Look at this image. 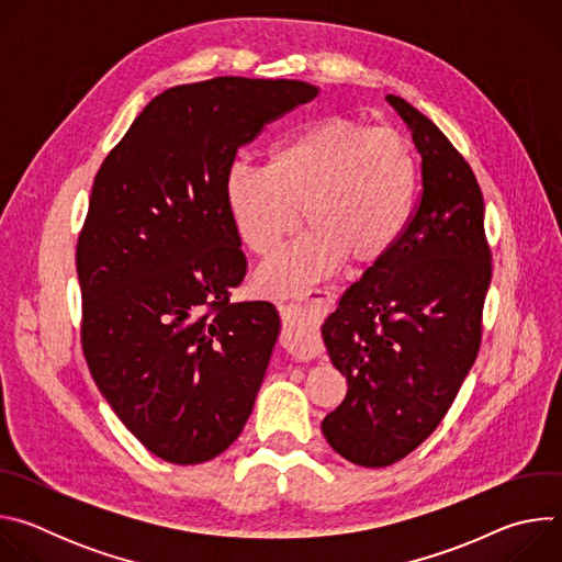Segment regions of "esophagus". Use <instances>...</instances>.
<instances>
[{
    "instance_id": "1",
    "label": "esophagus",
    "mask_w": 562,
    "mask_h": 562,
    "mask_svg": "<svg viewBox=\"0 0 562 562\" xmlns=\"http://www.w3.org/2000/svg\"><path fill=\"white\" fill-rule=\"evenodd\" d=\"M331 302L334 297L329 291L313 289L280 304L284 338L297 358H311L315 353V327L327 315Z\"/></svg>"
}]
</instances>
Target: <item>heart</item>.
<instances>
[{"mask_svg": "<svg viewBox=\"0 0 562 562\" xmlns=\"http://www.w3.org/2000/svg\"><path fill=\"white\" fill-rule=\"evenodd\" d=\"M418 191V162L395 128L327 115L289 133L267 167L233 162L222 182L237 243L256 256L276 249L302 206L306 231L256 273V289L286 295L334 273L347 258L382 260L403 237Z\"/></svg>", "mask_w": 562, "mask_h": 562, "instance_id": "b5f03b06", "label": "heart"}]
</instances>
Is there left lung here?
Wrapping results in <instances>:
<instances>
[{"mask_svg":"<svg viewBox=\"0 0 562 562\" xmlns=\"http://www.w3.org/2000/svg\"><path fill=\"white\" fill-rule=\"evenodd\" d=\"M423 157V191L400 243L340 297L323 325L342 405L327 442L360 467H389L423 445L456 400L483 338L492 282L485 202L467 159L397 95Z\"/></svg>","mask_w":562,"mask_h":562,"instance_id":"1","label":"left lung"}]
</instances>
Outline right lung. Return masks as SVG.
<instances>
[{"instance_id":"right-lung-1","label":"right lung","mask_w":562,"mask_h":562,"mask_svg":"<svg viewBox=\"0 0 562 562\" xmlns=\"http://www.w3.org/2000/svg\"><path fill=\"white\" fill-rule=\"evenodd\" d=\"M317 95L297 79L213 77L153 98L102 162L77 239L82 349L124 427L200 464L243 434L280 315L231 302L247 258L222 182L237 148Z\"/></svg>"}]
</instances>
